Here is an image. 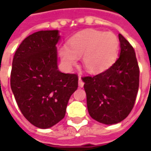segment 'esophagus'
Segmentation results:
<instances>
[{"instance_id": "obj_1", "label": "esophagus", "mask_w": 151, "mask_h": 151, "mask_svg": "<svg viewBox=\"0 0 151 151\" xmlns=\"http://www.w3.org/2000/svg\"><path fill=\"white\" fill-rule=\"evenodd\" d=\"M78 86L79 87H83V86H84V82L82 80V78H81V76H79L78 77Z\"/></svg>"}]
</instances>
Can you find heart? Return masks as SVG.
Here are the masks:
<instances>
[{
    "mask_svg": "<svg viewBox=\"0 0 151 151\" xmlns=\"http://www.w3.org/2000/svg\"><path fill=\"white\" fill-rule=\"evenodd\" d=\"M69 46L60 47L59 55L64 65L70 69L82 56L83 67L91 73L109 69L116 60L119 40L112 32L87 29L74 35L69 40Z\"/></svg>",
    "mask_w": 151,
    "mask_h": 151,
    "instance_id": "heart-1",
    "label": "heart"
}]
</instances>
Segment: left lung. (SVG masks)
<instances>
[{
	"mask_svg": "<svg viewBox=\"0 0 151 151\" xmlns=\"http://www.w3.org/2000/svg\"><path fill=\"white\" fill-rule=\"evenodd\" d=\"M120 57L95 76L82 77L90 116L105 124L119 123L132 111L139 87V66L135 51L119 34Z\"/></svg>",
	"mask_w": 151,
	"mask_h": 151,
	"instance_id": "1",
	"label": "left lung"
}]
</instances>
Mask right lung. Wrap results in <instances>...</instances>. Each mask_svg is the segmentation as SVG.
<instances>
[{
  "label": "right lung",
  "instance_id": "1",
  "mask_svg": "<svg viewBox=\"0 0 151 151\" xmlns=\"http://www.w3.org/2000/svg\"><path fill=\"white\" fill-rule=\"evenodd\" d=\"M56 31H40L26 38L15 52L10 86L20 111L35 127L47 129L65 117L78 86L76 73L57 68Z\"/></svg>",
  "mask_w": 151,
  "mask_h": 151
}]
</instances>
